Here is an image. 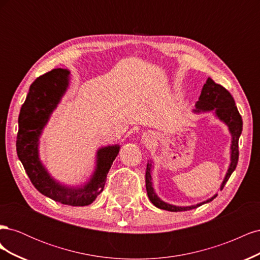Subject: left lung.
I'll list each match as a JSON object with an SVG mask.
<instances>
[{
  "label": "left lung",
  "mask_w": 260,
  "mask_h": 260,
  "mask_svg": "<svg viewBox=\"0 0 260 260\" xmlns=\"http://www.w3.org/2000/svg\"><path fill=\"white\" fill-rule=\"evenodd\" d=\"M196 108L198 109H195L194 111L196 113H199L201 111L203 112L214 111L219 119L222 120L228 127H229V130L231 132V136H232L231 164H230L229 169H228L226 176L223 180V182L221 186H220V190H222L226 183V181L229 180L230 176L232 175V172L235 170V168H237V165H238L239 139L243 129L242 117L238 111V107L235 106V102L230 92L226 89H224L222 85L217 84L214 80L211 79V78H208L206 83L204 84L200 99L198 101V103H196ZM151 168H152V164L148 161L146 166V172H145V185H146V191H147L149 201H151L153 205H155L157 208L165 209L168 211H185V210H190L199 206H202L203 204L209 203L214 199H216L217 195L212 196L211 199L205 202L198 204V205L187 206V207H179V206H174V205H170V204L165 203L160 199H158V196H157L156 193L154 192V188L152 185Z\"/></svg>",
  "instance_id": "obj_1"
}]
</instances>
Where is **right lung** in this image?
<instances>
[{
  "label": "right lung",
  "instance_id": "add662e5",
  "mask_svg": "<svg viewBox=\"0 0 260 260\" xmlns=\"http://www.w3.org/2000/svg\"><path fill=\"white\" fill-rule=\"evenodd\" d=\"M69 72L56 68L32 82L18 118L16 149L18 158L37 190L55 202L70 206L90 205L103 191L112 164L119 146L99 149L98 165L92 179L82 187H67L54 181L39 160L38 141L50 115L68 86Z\"/></svg>",
  "mask_w": 260,
  "mask_h": 260
}]
</instances>
